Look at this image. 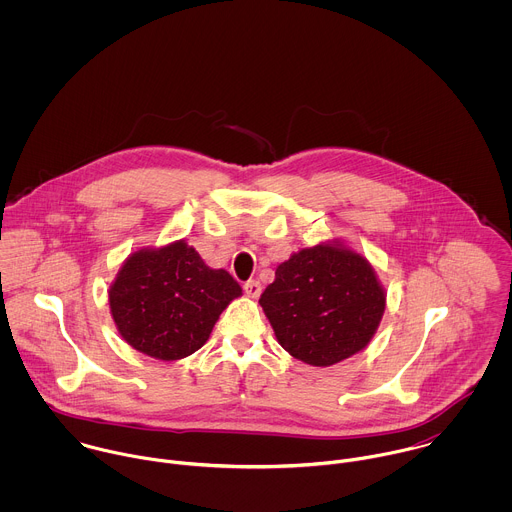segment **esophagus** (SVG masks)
Returning <instances> with one entry per match:
<instances>
[{"mask_svg": "<svg viewBox=\"0 0 512 512\" xmlns=\"http://www.w3.org/2000/svg\"><path fill=\"white\" fill-rule=\"evenodd\" d=\"M244 292L248 293L250 297H258L260 292H262V286H260L258 280H248V282L244 284Z\"/></svg>", "mask_w": 512, "mask_h": 512, "instance_id": "esophagus-1", "label": "esophagus"}]
</instances>
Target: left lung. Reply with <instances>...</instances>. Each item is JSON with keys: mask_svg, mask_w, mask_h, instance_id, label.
I'll list each match as a JSON object with an SVG mask.
<instances>
[{"mask_svg": "<svg viewBox=\"0 0 512 512\" xmlns=\"http://www.w3.org/2000/svg\"><path fill=\"white\" fill-rule=\"evenodd\" d=\"M384 303L365 258L329 244L293 254L260 295L280 345L313 366L335 365L365 349Z\"/></svg>", "mask_w": 512, "mask_h": 512, "instance_id": "obj_1", "label": "left lung"}]
</instances>
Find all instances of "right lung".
<instances>
[{
	"label": "right lung",
	"mask_w": 512,
	"mask_h": 512,
	"mask_svg": "<svg viewBox=\"0 0 512 512\" xmlns=\"http://www.w3.org/2000/svg\"><path fill=\"white\" fill-rule=\"evenodd\" d=\"M240 293L228 272L211 270L179 240L126 260L110 288V311L136 351L177 361L207 343L220 313Z\"/></svg>",
	"instance_id": "right-lung-1"
}]
</instances>
